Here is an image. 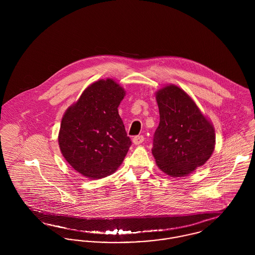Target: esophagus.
Here are the masks:
<instances>
[{
	"mask_svg": "<svg viewBox=\"0 0 255 255\" xmlns=\"http://www.w3.org/2000/svg\"><path fill=\"white\" fill-rule=\"evenodd\" d=\"M143 141H144V136H143V135H137V136H134V137H133V139H132V142H133L135 145L141 144Z\"/></svg>",
	"mask_w": 255,
	"mask_h": 255,
	"instance_id": "34e87169",
	"label": "esophagus"
}]
</instances>
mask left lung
<instances>
[{"label": "left lung", "instance_id": "obj_1", "mask_svg": "<svg viewBox=\"0 0 255 255\" xmlns=\"http://www.w3.org/2000/svg\"><path fill=\"white\" fill-rule=\"evenodd\" d=\"M156 100L160 123L154 133L152 154L165 174L187 176L211 157L216 138L213 125L176 85L160 89Z\"/></svg>", "mask_w": 255, "mask_h": 255}]
</instances>
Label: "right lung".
I'll return each mask as SVG.
<instances>
[{
  "label": "right lung",
  "mask_w": 255,
  "mask_h": 255,
  "mask_svg": "<svg viewBox=\"0 0 255 255\" xmlns=\"http://www.w3.org/2000/svg\"><path fill=\"white\" fill-rule=\"evenodd\" d=\"M125 94L113 79H100L83 91L62 119L61 152L86 178L102 179L115 173L131 145L118 111Z\"/></svg>",
  "instance_id": "right-lung-1"
}]
</instances>
